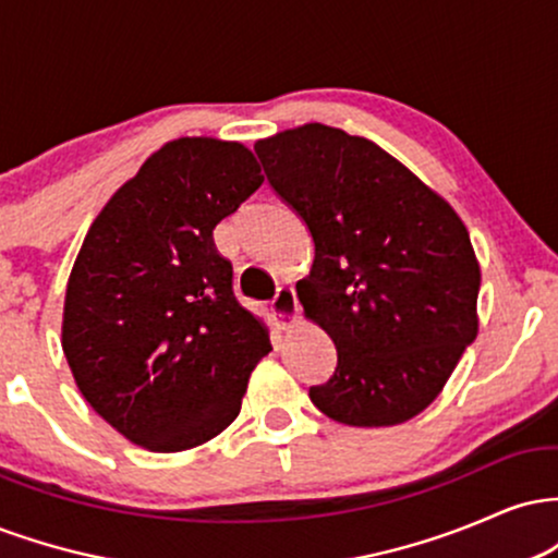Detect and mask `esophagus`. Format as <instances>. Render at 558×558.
I'll return each instance as SVG.
<instances>
[{
  "label": "esophagus",
  "mask_w": 558,
  "mask_h": 558,
  "mask_svg": "<svg viewBox=\"0 0 558 558\" xmlns=\"http://www.w3.org/2000/svg\"><path fill=\"white\" fill-rule=\"evenodd\" d=\"M270 310H272V315L278 317L280 330L293 328V319H296V312H299V301H296V293H293L291 286L278 288V293H275V299L270 301Z\"/></svg>",
  "instance_id": "esophagus-1"
}]
</instances>
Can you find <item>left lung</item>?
I'll list each match as a JSON object with an SVG mask.
<instances>
[{
  "label": "left lung",
  "instance_id": "8db88e82",
  "mask_svg": "<svg viewBox=\"0 0 558 558\" xmlns=\"http://www.w3.org/2000/svg\"><path fill=\"white\" fill-rule=\"evenodd\" d=\"M254 151L315 241L296 293L338 364L310 388L312 403L354 427L417 417L477 336L480 265L462 217L386 149L341 128L306 123Z\"/></svg>",
  "mask_w": 558,
  "mask_h": 558
}]
</instances>
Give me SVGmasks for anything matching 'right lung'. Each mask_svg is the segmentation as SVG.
Instances as JSON below:
<instances>
[{"label": "right lung", "instance_id": "add662e5", "mask_svg": "<svg viewBox=\"0 0 558 558\" xmlns=\"http://www.w3.org/2000/svg\"><path fill=\"white\" fill-rule=\"evenodd\" d=\"M265 178L239 141H168L114 191L68 280L62 351L83 399L141 448L185 451L239 417L272 351L213 230Z\"/></svg>", "mask_w": 558, "mask_h": 558}]
</instances>
